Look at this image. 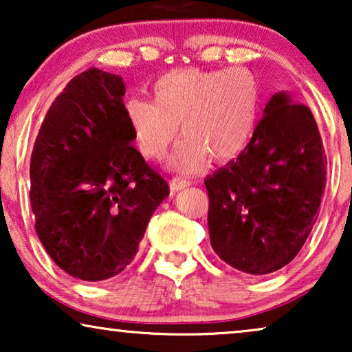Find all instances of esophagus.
<instances>
[{
  "mask_svg": "<svg viewBox=\"0 0 352 352\" xmlns=\"http://www.w3.org/2000/svg\"><path fill=\"white\" fill-rule=\"evenodd\" d=\"M189 186H192V181H189V179H181V177H173L171 182H170L171 190H175V192L186 189V187H189Z\"/></svg>",
  "mask_w": 352,
  "mask_h": 352,
  "instance_id": "esophagus-1",
  "label": "esophagus"
}]
</instances>
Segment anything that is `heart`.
<instances>
[{"label":"heart","mask_w":352,"mask_h":352,"mask_svg":"<svg viewBox=\"0 0 352 352\" xmlns=\"http://www.w3.org/2000/svg\"><path fill=\"white\" fill-rule=\"evenodd\" d=\"M134 139L144 155L162 160L182 124L186 139L171 158L179 171L200 170L237 158L256 133L261 86L247 69H176L152 85V102L131 98L124 104Z\"/></svg>","instance_id":"obj_1"}]
</instances>
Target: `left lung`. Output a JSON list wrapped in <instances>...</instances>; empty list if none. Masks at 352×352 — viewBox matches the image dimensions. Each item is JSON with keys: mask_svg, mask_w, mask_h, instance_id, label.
<instances>
[{"mask_svg": "<svg viewBox=\"0 0 352 352\" xmlns=\"http://www.w3.org/2000/svg\"><path fill=\"white\" fill-rule=\"evenodd\" d=\"M327 155L309 107L276 93L250 146L205 179L214 253L264 276L300 253L317 221Z\"/></svg>", "mask_w": 352, "mask_h": 352, "instance_id": "1", "label": "left lung"}]
</instances>
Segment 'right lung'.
Masks as SVG:
<instances>
[{
  "label": "right lung",
  "mask_w": 352,
  "mask_h": 352,
  "mask_svg": "<svg viewBox=\"0 0 352 352\" xmlns=\"http://www.w3.org/2000/svg\"><path fill=\"white\" fill-rule=\"evenodd\" d=\"M120 75L88 69L51 104L30 160L38 239L62 271L86 282L136 256L166 181L133 146Z\"/></svg>",
  "instance_id": "1"
}]
</instances>
